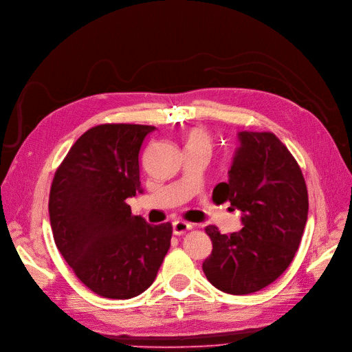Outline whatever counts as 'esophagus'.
<instances>
[{"label":"esophagus","instance_id":"34e87169","mask_svg":"<svg viewBox=\"0 0 352 352\" xmlns=\"http://www.w3.org/2000/svg\"><path fill=\"white\" fill-rule=\"evenodd\" d=\"M192 226L187 222H184V220H177V222L173 223V232L174 235H184V233H187Z\"/></svg>","mask_w":352,"mask_h":352}]
</instances>
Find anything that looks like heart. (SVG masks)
<instances>
[{"instance_id":"heart-1","label":"heart","mask_w":352,"mask_h":352,"mask_svg":"<svg viewBox=\"0 0 352 352\" xmlns=\"http://www.w3.org/2000/svg\"><path fill=\"white\" fill-rule=\"evenodd\" d=\"M186 145L187 149L190 148H207L212 149V139L209 133L201 127H192L187 132L186 136Z\"/></svg>"}]
</instances>
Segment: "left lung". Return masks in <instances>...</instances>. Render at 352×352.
<instances>
[{
  "label": "left lung",
  "instance_id": "left-lung-1",
  "mask_svg": "<svg viewBox=\"0 0 352 352\" xmlns=\"http://www.w3.org/2000/svg\"><path fill=\"white\" fill-rule=\"evenodd\" d=\"M229 181L213 190V201L242 212L239 232L222 235L213 225V243L203 271L216 289L250 294L274 283L292 264L307 220L309 197L302 169L287 146L271 132L239 133Z\"/></svg>",
  "mask_w": 352,
  "mask_h": 352
}]
</instances>
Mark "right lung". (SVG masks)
I'll list each match as a JSON object with an SVG mask.
<instances>
[{"label":"right lung","instance_id":"obj_1","mask_svg":"<svg viewBox=\"0 0 352 352\" xmlns=\"http://www.w3.org/2000/svg\"><path fill=\"white\" fill-rule=\"evenodd\" d=\"M155 126L88 129L58 166L49 194L54 239L75 276L96 294L124 300L153 283L173 225H149L126 203L140 190V156Z\"/></svg>","mask_w":352,"mask_h":352}]
</instances>
